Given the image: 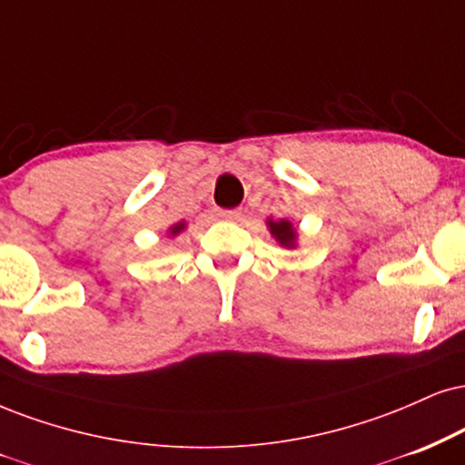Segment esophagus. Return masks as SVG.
<instances>
[{
	"label": "esophagus",
	"instance_id": "obj_1",
	"mask_svg": "<svg viewBox=\"0 0 465 465\" xmlns=\"http://www.w3.org/2000/svg\"><path fill=\"white\" fill-rule=\"evenodd\" d=\"M217 217H220V220H228V222H237L239 217H242V211H237V209H231V211H223V209H220L217 211Z\"/></svg>",
	"mask_w": 465,
	"mask_h": 465
}]
</instances>
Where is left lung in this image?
<instances>
[{"label":"left lung","mask_w":465,"mask_h":465,"mask_svg":"<svg viewBox=\"0 0 465 465\" xmlns=\"http://www.w3.org/2000/svg\"><path fill=\"white\" fill-rule=\"evenodd\" d=\"M269 231H272L273 237L278 239V243H282L284 248H293L295 245V231L293 226H291V222L286 220H280V222H273L269 220Z\"/></svg>","instance_id":"left-lung-1"}]
</instances>
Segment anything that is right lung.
<instances>
[{
  "instance_id": "1",
  "label": "right lung",
  "mask_w": 465,
  "mask_h": 465,
  "mask_svg": "<svg viewBox=\"0 0 465 465\" xmlns=\"http://www.w3.org/2000/svg\"><path fill=\"white\" fill-rule=\"evenodd\" d=\"M183 228H185V223H183V222H181V223H176V226H172V228H170V234H179V232L183 231Z\"/></svg>"
}]
</instances>
